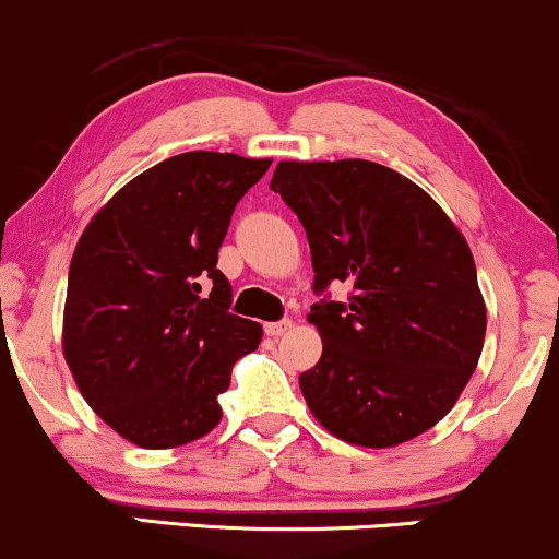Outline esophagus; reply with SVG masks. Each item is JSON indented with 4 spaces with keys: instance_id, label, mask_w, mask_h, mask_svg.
Instances as JSON below:
<instances>
[{
    "instance_id": "1",
    "label": "esophagus",
    "mask_w": 559,
    "mask_h": 559,
    "mask_svg": "<svg viewBox=\"0 0 559 559\" xmlns=\"http://www.w3.org/2000/svg\"><path fill=\"white\" fill-rule=\"evenodd\" d=\"M292 329V320H278V323H265L267 336H284V333Z\"/></svg>"
}]
</instances>
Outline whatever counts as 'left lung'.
Wrapping results in <instances>:
<instances>
[{"label": "left lung", "instance_id": "obj_1", "mask_svg": "<svg viewBox=\"0 0 559 559\" xmlns=\"http://www.w3.org/2000/svg\"><path fill=\"white\" fill-rule=\"evenodd\" d=\"M271 189L307 230L323 338L299 376L307 407L346 444L389 449L433 428L476 370L486 301L465 236L418 183L370 159H281Z\"/></svg>", "mask_w": 559, "mask_h": 559}]
</instances>
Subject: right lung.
Listing matches in <instances>:
<instances>
[{
  "label": "right lung",
  "mask_w": 559,
  "mask_h": 559,
  "mask_svg": "<svg viewBox=\"0 0 559 559\" xmlns=\"http://www.w3.org/2000/svg\"><path fill=\"white\" fill-rule=\"evenodd\" d=\"M267 168L230 152L168 157L128 181L75 243L62 355L88 407L131 444L207 436L230 368L258 349L262 325L228 312L217 249Z\"/></svg>",
  "instance_id": "right-lung-1"
}]
</instances>
